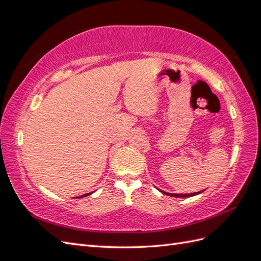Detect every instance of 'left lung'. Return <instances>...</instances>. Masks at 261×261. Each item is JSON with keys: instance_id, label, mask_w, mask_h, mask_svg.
<instances>
[{"instance_id": "left-lung-1", "label": "left lung", "mask_w": 261, "mask_h": 261, "mask_svg": "<svg viewBox=\"0 0 261 261\" xmlns=\"http://www.w3.org/2000/svg\"><path fill=\"white\" fill-rule=\"evenodd\" d=\"M160 191V189H159ZM204 191V189H203ZM203 191H200V192H196V193H191V194H172V193H167V192H163V191H160L162 194L164 195H168V196H171V197H175V198H186V197H193V196H196L198 195L200 193H202Z\"/></svg>"}]
</instances>
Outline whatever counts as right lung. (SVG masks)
I'll return each instance as SVG.
<instances>
[{
  "label": "right lung",
  "mask_w": 261,
  "mask_h": 261,
  "mask_svg": "<svg viewBox=\"0 0 261 261\" xmlns=\"http://www.w3.org/2000/svg\"><path fill=\"white\" fill-rule=\"evenodd\" d=\"M92 193H88V194H85V195H82V196H80V197H75V198H83V197H86V196H89V195H91Z\"/></svg>",
  "instance_id": "add662e5"
}]
</instances>
